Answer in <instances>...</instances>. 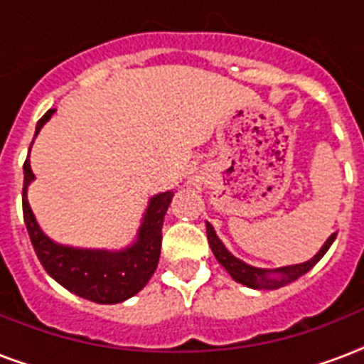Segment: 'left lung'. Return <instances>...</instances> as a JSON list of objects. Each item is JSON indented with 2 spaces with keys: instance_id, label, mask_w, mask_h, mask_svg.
<instances>
[{
  "instance_id": "8db88e82",
  "label": "left lung",
  "mask_w": 364,
  "mask_h": 364,
  "mask_svg": "<svg viewBox=\"0 0 364 364\" xmlns=\"http://www.w3.org/2000/svg\"><path fill=\"white\" fill-rule=\"evenodd\" d=\"M205 232H208V242H210L211 251L215 255V259L219 260V264L232 276L234 282L242 283V285L249 289H277L294 282V279H299L300 276H304L306 272H310L321 260L323 255L327 253L328 247L333 245L334 238H336V234H331L327 242L323 243V247L317 251V255H314V259L300 262V264L282 266V268L266 270V268H257V266L247 264V262L240 260L238 257H234L225 247V243L219 240L215 228L211 227L210 223H205Z\"/></svg>"
}]
</instances>
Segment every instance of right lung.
<instances>
[{
	"label": "right lung",
	"instance_id": "add662e5",
	"mask_svg": "<svg viewBox=\"0 0 364 364\" xmlns=\"http://www.w3.org/2000/svg\"><path fill=\"white\" fill-rule=\"evenodd\" d=\"M56 109H48L36 126V136ZM33 136V139H36ZM33 143V141H31ZM31 151V145H30ZM36 179L30 160L24 162L22 211L37 259L53 279L81 299L98 304H117L132 299L141 291L156 270L162 245V225L173 191L154 194L143 213L134 243L119 251L109 249H82L62 245L43 232L28 202V187Z\"/></svg>",
	"mask_w": 364,
	"mask_h": 364
}]
</instances>
